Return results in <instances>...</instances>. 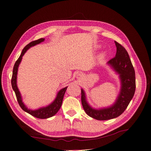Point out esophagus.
<instances>
[{
    "mask_svg": "<svg viewBox=\"0 0 151 151\" xmlns=\"http://www.w3.org/2000/svg\"><path fill=\"white\" fill-rule=\"evenodd\" d=\"M84 76H83V74H81V73H79V74H78V79H81V78H83V77Z\"/></svg>",
    "mask_w": 151,
    "mask_h": 151,
    "instance_id": "esophagus-1",
    "label": "esophagus"
}]
</instances>
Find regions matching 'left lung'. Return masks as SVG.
I'll return each mask as SVG.
<instances>
[{
  "label": "left lung",
  "mask_w": 151,
  "mask_h": 151,
  "mask_svg": "<svg viewBox=\"0 0 151 151\" xmlns=\"http://www.w3.org/2000/svg\"><path fill=\"white\" fill-rule=\"evenodd\" d=\"M117 48L116 56L107 63L119 75L121 88L116 102L107 108L94 109L87 102L86 93L81 89V102L87 114L98 120H106L121 115L132 99L135 90V71L129 55L121 45L114 41Z\"/></svg>",
  "instance_id": "1"
}]
</instances>
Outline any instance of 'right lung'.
Here are the masks:
<instances>
[{"mask_svg":"<svg viewBox=\"0 0 151 151\" xmlns=\"http://www.w3.org/2000/svg\"><path fill=\"white\" fill-rule=\"evenodd\" d=\"M44 41H45V38H40L37 40L33 41V42L29 43L28 45H27L24 47V49L22 50L20 56L15 63L14 65L12 79H11L12 88L16 93V98L20 106L25 112L28 113L29 114L32 115V116L38 119H47L53 116L55 114H56L57 113V112L58 111V110L61 106L64 95L67 88V87H65L62 88L61 90H60L57 93L56 98L55 99V100L50 104H49V105L45 107L40 108L37 109H35V110H32V109H28L23 104L22 101L21 94L17 86V75L18 68H19V64H20V62L22 60V57L24 55L25 52L27 51V50L29 49L32 46H34L38 44H40V43L44 42Z\"/></svg>","mask_w":151,"mask_h":151,"instance_id":"add662e5","label":"right lung"}]
</instances>
